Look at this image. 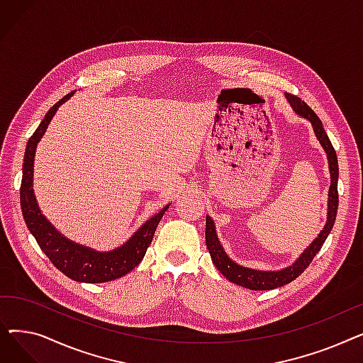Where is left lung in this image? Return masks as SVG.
Instances as JSON below:
<instances>
[{
    "label": "left lung",
    "instance_id": "8db88e82",
    "mask_svg": "<svg viewBox=\"0 0 363 363\" xmlns=\"http://www.w3.org/2000/svg\"><path fill=\"white\" fill-rule=\"evenodd\" d=\"M290 106L293 107V111L297 113L298 116L308 119L312 126L313 132L320 143L322 148L327 152V159H328V166H330V174H331V185H330V191H328V213H327V223L323 226V230L318 235V238L313 240V242L304 250L300 257L287 268H284L281 271H257V269H250V268H244V266L235 263L233 259L228 257L225 253L223 247L220 245L218 235H216V226L215 222L212 220L211 216H206V245L207 250L211 253L212 262L215 263L219 272L231 282L241 285L244 289L249 290H256V291H263V290H274L278 287H282V285L289 284L294 281L298 275L304 272V269L308 268L316 253L322 249V244L325 242L327 237L330 235L335 216H337V208H338V191H337V184H338V160L335 150L325 133V129L322 126L320 119L316 116V113L306 104L301 101L298 97L293 94H285Z\"/></svg>",
    "mask_w": 363,
    "mask_h": 363
}]
</instances>
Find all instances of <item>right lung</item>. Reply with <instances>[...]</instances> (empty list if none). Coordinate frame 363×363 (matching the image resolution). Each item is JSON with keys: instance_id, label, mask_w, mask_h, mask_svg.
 <instances>
[{"instance_id": "right-lung-1", "label": "right lung", "mask_w": 363, "mask_h": 363, "mask_svg": "<svg viewBox=\"0 0 363 363\" xmlns=\"http://www.w3.org/2000/svg\"><path fill=\"white\" fill-rule=\"evenodd\" d=\"M73 94L74 91L67 94L66 97H63L48 110L45 118L28 141L23 159L21 206L28 230L57 269L78 282H107L126 275L140 264L169 204L164 206L159 213L151 216L125 244L111 252H97L91 249V247L73 242L72 240L63 237L48 222V219L41 213L40 207H38L32 188L35 151L57 108L67 101Z\"/></svg>"}]
</instances>
